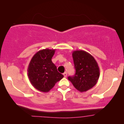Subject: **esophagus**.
Segmentation results:
<instances>
[{"instance_id": "esophagus-1", "label": "esophagus", "mask_w": 124, "mask_h": 124, "mask_svg": "<svg viewBox=\"0 0 124 124\" xmlns=\"http://www.w3.org/2000/svg\"><path fill=\"white\" fill-rule=\"evenodd\" d=\"M63 75H64V77H67V72H64L63 73Z\"/></svg>"}]
</instances>
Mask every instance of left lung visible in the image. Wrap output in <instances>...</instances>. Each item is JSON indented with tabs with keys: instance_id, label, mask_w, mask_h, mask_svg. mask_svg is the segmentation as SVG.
Segmentation results:
<instances>
[{
	"instance_id": "8db88e82",
	"label": "left lung",
	"mask_w": 124,
	"mask_h": 124,
	"mask_svg": "<svg viewBox=\"0 0 124 124\" xmlns=\"http://www.w3.org/2000/svg\"><path fill=\"white\" fill-rule=\"evenodd\" d=\"M76 73L69 76L68 79L80 92L87 91L94 87L98 82L100 76L98 64L91 54L84 50L73 51Z\"/></svg>"
}]
</instances>
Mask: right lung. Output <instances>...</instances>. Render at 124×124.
Wrapping results in <instances>:
<instances>
[{
    "label": "right lung",
    "mask_w": 124,
    "mask_h": 124,
    "mask_svg": "<svg viewBox=\"0 0 124 124\" xmlns=\"http://www.w3.org/2000/svg\"><path fill=\"white\" fill-rule=\"evenodd\" d=\"M55 52V49L39 51L29 64L28 75L30 82L35 89L41 92H48L64 77L51 60Z\"/></svg>",
    "instance_id": "obj_1"
}]
</instances>
